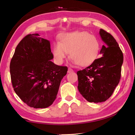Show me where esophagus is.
Masks as SVG:
<instances>
[{
  "label": "esophagus",
  "instance_id": "34e87169",
  "mask_svg": "<svg viewBox=\"0 0 135 135\" xmlns=\"http://www.w3.org/2000/svg\"><path fill=\"white\" fill-rule=\"evenodd\" d=\"M73 72H74V70L72 69V68H68V73H72Z\"/></svg>",
  "mask_w": 135,
  "mask_h": 135
}]
</instances>
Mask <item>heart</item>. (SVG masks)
Here are the masks:
<instances>
[{
	"label": "heart",
	"mask_w": 135,
	"mask_h": 135,
	"mask_svg": "<svg viewBox=\"0 0 135 135\" xmlns=\"http://www.w3.org/2000/svg\"><path fill=\"white\" fill-rule=\"evenodd\" d=\"M100 49L97 36L86 31H75L60 36L59 42L53 46L52 53L58 64H62L70 53L74 64L87 67L97 59Z\"/></svg>",
	"instance_id": "obj_1"
}]
</instances>
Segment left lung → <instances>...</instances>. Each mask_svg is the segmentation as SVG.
<instances>
[{
    "label": "left lung",
    "instance_id": "1",
    "mask_svg": "<svg viewBox=\"0 0 135 135\" xmlns=\"http://www.w3.org/2000/svg\"><path fill=\"white\" fill-rule=\"evenodd\" d=\"M100 35L105 45L92 64L77 72L78 90L89 102L100 103L110 98L121 79L123 53L118 43L110 33L103 29Z\"/></svg>",
    "mask_w": 135,
    "mask_h": 135
}]
</instances>
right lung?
Listing matches in <instances>:
<instances>
[{"mask_svg": "<svg viewBox=\"0 0 135 135\" xmlns=\"http://www.w3.org/2000/svg\"><path fill=\"white\" fill-rule=\"evenodd\" d=\"M39 34H28L17 45L10 72L14 90L22 101L34 108L49 107L56 99L66 66L57 65L50 42Z\"/></svg>", "mask_w": 135, "mask_h": 135, "instance_id": "1", "label": "right lung"}]
</instances>
